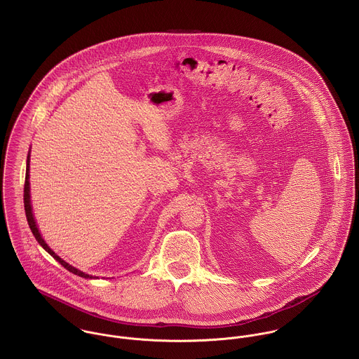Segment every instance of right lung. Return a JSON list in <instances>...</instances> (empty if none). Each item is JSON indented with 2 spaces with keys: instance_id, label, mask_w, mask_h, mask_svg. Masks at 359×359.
<instances>
[{
  "instance_id": "add662e5",
  "label": "right lung",
  "mask_w": 359,
  "mask_h": 359,
  "mask_svg": "<svg viewBox=\"0 0 359 359\" xmlns=\"http://www.w3.org/2000/svg\"><path fill=\"white\" fill-rule=\"evenodd\" d=\"M30 149H29V154H27V161H26V181H25V195H23V201H25V211H26V218H27V222H29V226H30V229H32V232H33V235H34V238H36V241L41 245V248L47 252V253H50L57 262H60L67 271H70L72 273H74V275H79V276H81V278H86V279H98V276H93V275H88V273H86V272H83V271H80L79 268H76V266H73V265H70L69 262H66L63 258H60V257L57 256L53 250H52L51 248L46 243V241L43 239V236H41V232H40V229H39V226H37V222H36V218H34V212H33V205H32V196H30Z\"/></svg>"
}]
</instances>
